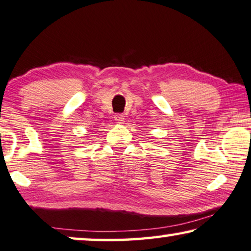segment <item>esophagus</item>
Here are the masks:
<instances>
[{
  "instance_id": "esophagus-1",
  "label": "esophagus",
  "mask_w": 251,
  "mask_h": 251,
  "mask_svg": "<svg viewBox=\"0 0 251 251\" xmlns=\"http://www.w3.org/2000/svg\"><path fill=\"white\" fill-rule=\"evenodd\" d=\"M114 120L117 121L118 123H123V121H125V114L117 113L114 115Z\"/></svg>"
}]
</instances>
